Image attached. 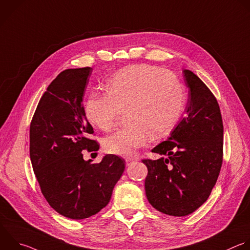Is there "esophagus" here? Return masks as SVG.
I'll return each instance as SVG.
<instances>
[{
	"label": "esophagus",
	"instance_id": "esophagus-1",
	"mask_svg": "<svg viewBox=\"0 0 250 250\" xmlns=\"http://www.w3.org/2000/svg\"><path fill=\"white\" fill-rule=\"evenodd\" d=\"M137 162V159L133 158V157H127L125 158V163H126V166H130L132 163H135Z\"/></svg>",
	"mask_w": 250,
	"mask_h": 250
}]
</instances>
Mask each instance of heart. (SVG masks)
<instances>
[{
	"label": "heart",
	"mask_w": 250,
	"mask_h": 250,
	"mask_svg": "<svg viewBox=\"0 0 250 250\" xmlns=\"http://www.w3.org/2000/svg\"><path fill=\"white\" fill-rule=\"evenodd\" d=\"M105 94L91 93L84 103L87 120L101 130L115 125L120 111H125L126 126L107 136L103 148L119 156L133 155L145 146L150 136L167 134L181 118L185 91L178 77L149 64L126 66L108 77Z\"/></svg>",
	"instance_id": "1"
}]
</instances>
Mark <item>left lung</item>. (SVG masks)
Here are the masks:
<instances>
[{
    "instance_id": "obj_1",
    "label": "left lung",
    "mask_w": 250,
    "mask_h": 250,
    "mask_svg": "<svg viewBox=\"0 0 250 250\" xmlns=\"http://www.w3.org/2000/svg\"><path fill=\"white\" fill-rule=\"evenodd\" d=\"M188 99L186 116L166 141L152 152L157 160H142L148 169L145 192L158 211L183 217L209 197L223 162L224 126L219 104L203 81L183 69Z\"/></svg>"
}]
</instances>
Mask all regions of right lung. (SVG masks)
<instances>
[{"label":"right lung","instance_id":"add662e5","mask_svg":"<svg viewBox=\"0 0 250 250\" xmlns=\"http://www.w3.org/2000/svg\"><path fill=\"white\" fill-rule=\"evenodd\" d=\"M91 67L62 71L41 97L30 125V160L41 191L59 214L89 218L110 202L125 171V160L107 154L98 164L83 159V150L98 151L89 138L82 101Z\"/></svg>","mask_w":250,"mask_h":250}]
</instances>
